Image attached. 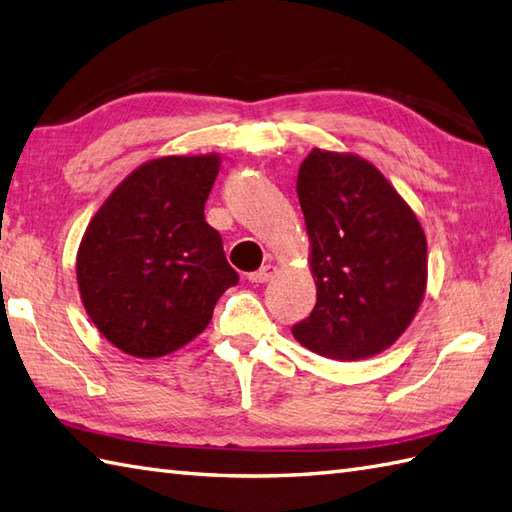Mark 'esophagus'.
<instances>
[{
	"instance_id": "1",
	"label": "esophagus",
	"mask_w": 512,
	"mask_h": 512,
	"mask_svg": "<svg viewBox=\"0 0 512 512\" xmlns=\"http://www.w3.org/2000/svg\"><path fill=\"white\" fill-rule=\"evenodd\" d=\"M276 274V267L274 265H263L258 271H254V274H249V282H256V285H263V282H269L271 278H274Z\"/></svg>"
}]
</instances>
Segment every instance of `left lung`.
<instances>
[{
    "instance_id": "1",
    "label": "left lung",
    "mask_w": 512,
    "mask_h": 512,
    "mask_svg": "<svg viewBox=\"0 0 512 512\" xmlns=\"http://www.w3.org/2000/svg\"><path fill=\"white\" fill-rule=\"evenodd\" d=\"M317 300L291 333L337 361L392 346L427 287V241L412 208L363 157L313 149L295 184Z\"/></svg>"
}]
</instances>
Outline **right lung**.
<instances>
[{
  "mask_svg": "<svg viewBox=\"0 0 512 512\" xmlns=\"http://www.w3.org/2000/svg\"><path fill=\"white\" fill-rule=\"evenodd\" d=\"M219 155L160 157L122 181L78 247L76 278L98 331L133 357L192 342L238 274L203 208Z\"/></svg>",
  "mask_w": 512,
  "mask_h": 512,
  "instance_id": "right-lung-1",
  "label": "right lung"
}]
</instances>
